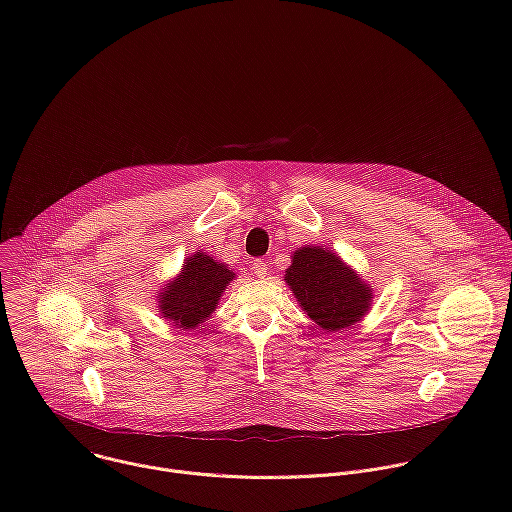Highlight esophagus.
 <instances>
[{
    "label": "esophagus",
    "instance_id": "obj_1",
    "mask_svg": "<svg viewBox=\"0 0 512 512\" xmlns=\"http://www.w3.org/2000/svg\"><path fill=\"white\" fill-rule=\"evenodd\" d=\"M251 269H253V273H255L257 277H265V275H267V265H265V261H261V259H255L253 265H251Z\"/></svg>",
    "mask_w": 512,
    "mask_h": 512
}]
</instances>
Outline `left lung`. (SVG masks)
<instances>
[{"mask_svg": "<svg viewBox=\"0 0 512 512\" xmlns=\"http://www.w3.org/2000/svg\"><path fill=\"white\" fill-rule=\"evenodd\" d=\"M285 283L302 310L326 332L358 324L369 314L375 287L330 247L306 245L291 253Z\"/></svg>", "mask_w": 512, "mask_h": 512, "instance_id": "obj_1", "label": "left lung"}]
</instances>
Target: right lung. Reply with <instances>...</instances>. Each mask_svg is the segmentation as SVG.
Segmentation results:
<instances>
[{
  "label": "right lung",
  "instance_id": "right-lung-1",
  "mask_svg": "<svg viewBox=\"0 0 512 512\" xmlns=\"http://www.w3.org/2000/svg\"><path fill=\"white\" fill-rule=\"evenodd\" d=\"M235 271L202 251H194L182 263L176 277L156 291L160 316L180 330H194L206 322L235 279Z\"/></svg>",
  "mask_w": 512,
  "mask_h": 512
}]
</instances>
